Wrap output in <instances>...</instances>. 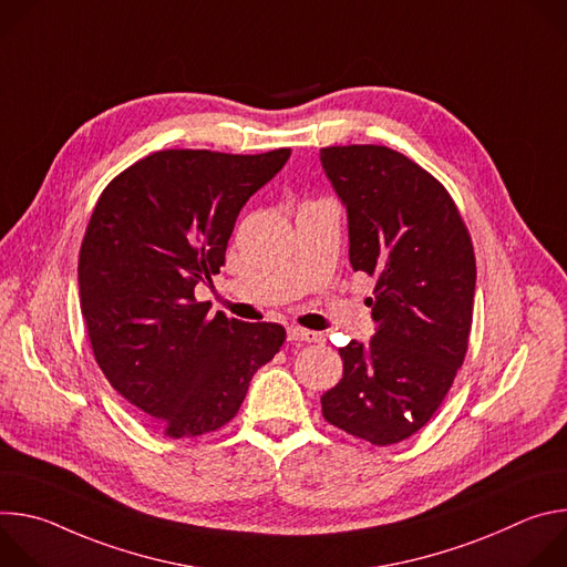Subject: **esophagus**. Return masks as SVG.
<instances>
[{
	"mask_svg": "<svg viewBox=\"0 0 567 567\" xmlns=\"http://www.w3.org/2000/svg\"><path fill=\"white\" fill-rule=\"evenodd\" d=\"M287 339H289V341H296V343H318V341H320V334L309 332V330L298 328V326H291V328L287 330Z\"/></svg>",
	"mask_w": 567,
	"mask_h": 567,
	"instance_id": "esophagus-1",
	"label": "esophagus"
}]
</instances>
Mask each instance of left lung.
Wrapping results in <instances>:
<instances>
[{
  "mask_svg": "<svg viewBox=\"0 0 567 567\" xmlns=\"http://www.w3.org/2000/svg\"><path fill=\"white\" fill-rule=\"evenodd\" d=\"M348 208L350 265L374 278L368 346L339 350L343 379L322 417L374 446L415 435L440 409L468 350L475 254L449 190L385 145L320 150Z\"/></svg>",
  "mask_w": 567,
  "mask_h": 567,
  "instance_id": "8db88e82",
  "label": "left lung"
}]
</instances>
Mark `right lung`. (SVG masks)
<instances>
[{
    "mask_svg": "<svg viewBox=\"0 0 567 567\" xmlns=\"http://www.w3.org/2000/svg\"><path fill=\"white\" fill-rule=\"evenodd\" d=\"M291 150H158L101 193L78 260L80 309L112 388L173 440L226 426L256 370L282 348L278 322L197 302L219 274L235 219Z\"/></svg>",
    "mask_w": 567,
    "mask_h": 567,
    "instance_id": "obj_1",
    "label": "right lung"
}]
</instances>
